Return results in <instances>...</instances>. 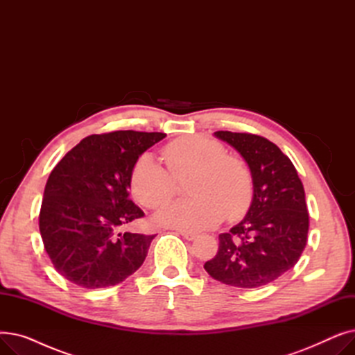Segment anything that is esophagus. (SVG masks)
Instances as JSON below:
<instances>
[{
  "mask_svg": "<svg viewBox=\"0 0 355 355\" xmlns=\"http://www.w3.org/2000/svg\"><path fill=\"white\" fill-rule=\"evenodd\" d=\"M178 234H181L185 240H196L197 239V233L187 232V230H178Z\"/></svg>",
  "mask_w": 355,
  "mask_h": 355,
  "instance_id": "34e87169",
  "label": "esophagus"
}]
</instances>
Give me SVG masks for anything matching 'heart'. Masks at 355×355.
<instances>
[{"label":"heart","instance_id":"obj_1","mask_svg":"<svg viewBox=\"0 0 355 355\" xmlns=\"http://www.w3.org/2000/svg\"><path fill=\"white\" fill-rule=\"evenodd\" d=\"M171 175L151 154H142L130 173V190L148 209H159L177 190L174 178L191 173L187 191L193 196L170 204L158 213L161 225L181 230H202L220 223L227 214L237 218L252 202L253 180L246 164L232 155L214 139L190 135L162 148Z\"/></svg>","mask_w":355,"mask_h":355}]
</instances>
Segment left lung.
I'll return each instance as SVG.
<instances>
[{
  "label": "left lung",
  "mask_w": 355,
  "mask_h": 355,
  "mask_svg": "<svg viewBox=\"0 0 355 355\" xmlns=\"http://www.w3.org/2000/svg\"><path fill=\"white\" fill-rule=\"evenodd\" d=\"M214 137L246 161L253 198L245 218L218 236V250L204 269L230 286L268 285L292 269L306 246L309 216L302 181L292 161L266 138L229 130Z\"/></svg>",
  "instance_id": "8db88e82"
}]
</instances>
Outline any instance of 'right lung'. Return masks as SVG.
Returning a JSON list of instances; mask_svg holds the SVG:
<instances>
[{
	"mask_svg": "<svg viewBox=\"0 0 355 355\" xmlns=\"http://www.w3.org/2000/svg\"><path fill=\"white\" fill-rule=\"evenodd\" d=\"M166 135H90L62 158L47 180L39 217L44 249L67 281L87 289L115 286L135 273L155 236L121 232L144 211L129 200L137 159Z\"/></svg>",
	"mask_w": 355,
	"mask_h": 355,
	"instance_id": "add662e5",
	"label": "right lung"
}]
</instances>
